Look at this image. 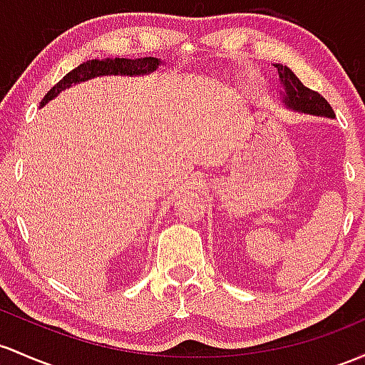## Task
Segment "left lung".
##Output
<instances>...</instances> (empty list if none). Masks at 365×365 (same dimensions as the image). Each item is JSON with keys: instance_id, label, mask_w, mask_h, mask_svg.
<instances>
[{"instance_id": "left-lung-1", "label": "left lung", "mask_w": 365, "mask_h": 365, "mask_svg": "<svg viewBox=\"0 0 365 365\" xmlns=\"http://www.w3.org/2000/svg\"><path fill=\"white\" fill-rule=\"evenodd\" d=\"M279 71L280 85H282V102L289 109L307 112V114L315 115H327V118H334V110L327 103V100L317 91L310 90L296 78V74L291 69H287L282 63H275Z\"/></svg>"}]
</instances>
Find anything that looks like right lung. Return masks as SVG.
<instances>
[{
	"label": "right lung",
	"mask_w": 365,
	"mask_h": 365,
	"mask_svg": "<svg viewBox=\"0 0 365 365\" xmlns=\"http://www.w3.org/2000/svg\"><path fill=\"white\" fill-rule=\"evenodd\" d=\"M161 60L154 57H143V58H107V60H88V62L81 63L76 69L67 72L62 79L51 88L41 100V106H45L48 100L55 98L62 90L69 88L76 83L86 81V79L95 78V76L103 74H126V76H138L147 74L158 69Z\"/></svg>",
	"instance_id": "1"
}]
</instances>
